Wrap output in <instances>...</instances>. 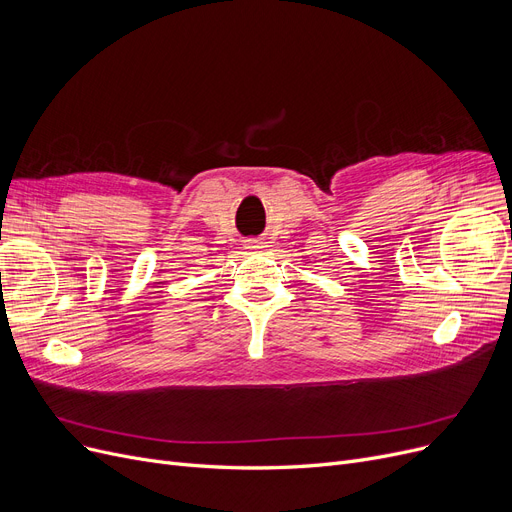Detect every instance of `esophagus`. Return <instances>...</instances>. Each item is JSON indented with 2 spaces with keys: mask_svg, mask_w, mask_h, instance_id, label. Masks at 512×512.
I'll list each match as a JSON object with an SVG mask.
<instances>
[{
  "mask_svg": "<svg viewBox=\"0 0 512 512\" xmlns=\"http://www.w3.org/2000/svg\"><path fill=\"white\" fill-rule=\"evenodd\" d=\"M249 247H251V249H263V242H261V240H251Z\"/></svg>",
  "mask_w": 512,
  "mask_h": 512,
  "instance_id": "1",
  "label": "esophagus"
}]
</instances>
